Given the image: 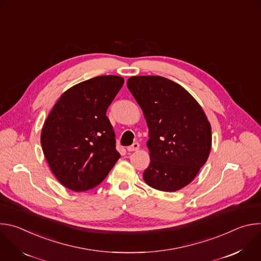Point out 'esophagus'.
<instances>
[{"instance_id": "34e87169", "label": "esophagus", "mask_w": 261, "mask_h": 261, "mask_svg": "<svg viewBox=\"0 0 261 261\" xmlns=\"http://www.w3.org/2000/svg\"><path fill=\"white\" fill-rule=\"evenodd\" d=\"M138 148H139V143L138 142H134L132 145L127 147V150H128V152H134V151H137Z\"/></svg>"}]
</instances>
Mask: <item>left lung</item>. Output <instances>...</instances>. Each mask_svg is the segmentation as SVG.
I'll return each mask as SVG.
<instances>
[{"label": "left lung", "mask_w": 261, "mask_h": 261, "mask_svg": "<svg viewBox=\"0 0 261 261\" xmlns=\"http://www.w3.org/2000/svg\"><path fill=\"white\" fill-rule=\"evenodd\" d=\"M127 87L148 127L151 162L144 181L165 192L184 188L210 155L212 128L204 111L182 87L162 76H132Z\"/></svg>", "instance_id": "1"}]
</instances>
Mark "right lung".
I'll use <instances>...</instances> for the list:
<instances>
[{
    "mask_svg": "<svg viewBox=\"0 0 261 261\" xmlns=\"http://www.w3.org/2000/svg\"><path fill=\"white\" fill-rule=\"evenodd\" d=\"M124 79L103 75L66 91L41 132L45 159L58 180L75 192L98 186L121 157L106 111Z\"/></svg>",
    "mask_w": 261,
    "mask_h": 261,
    "instance_id": "add662e5",
    "label": "right lung"
}]
</instances>
